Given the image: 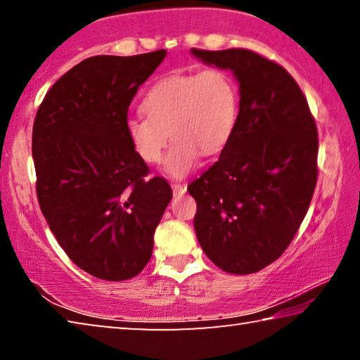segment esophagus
Instances as JSON below:
<instances>
[{"mask_svg":"<svg viewBox=\"0 0 360 360\" xmlns=\"http://www.w3.org/2000/svg\"><path fill=\"white\" fill-rule=\"evenodd\" d=\"M172 188H173L174 195H182V193H186V191H187V187L184 184H178V182H173Z\"/></svg>","mask_w":360,"mask_h":360,"instance_id":"esophagus-1","label":"esophagus"}]
</instances>
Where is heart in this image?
<instances>
[{"mask_svg": "<svg viewBox=\"0 0 360 360\" xmlns=\"http://www.w3.org/2000/svg\"><path fill=\"white\" fill-rule=\"evenodd\" d=\"M143 109L146 114L125 122L131 148L144 162L157 163L172 135L163 172L182 179L197 168L203 152L216 154L230 141L238 122L240 89L221 68L173 75L152 85Z\"/></svg>", "mask_w": 360, "mask_h": 360, "instance_id": "1", "label": "heart"}]
</instances>
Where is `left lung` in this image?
<instances>
[{"label":"left lung","instance_id":"8db88e82","mask_svg":"<svg viewBox=\"0 0 360 360\" xmlns=\"http://www.w3.org/2000/svg\"><path fill=\"white\" fill-rule=\"evenodd\" d=\"M191 52L233 72L240 89L233 135L187 187L197 202L195 233L212 264L249 275L285 251L307 214L318 179V130L283 66L246 49Z\"/></svg>","mask_w":360,"mask_h":360}]
</instances>
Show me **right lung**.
<instances>
[{
    "label": "right lung",
    "mask_w": 360,
    "mask_h": 360,
    "mask_svg": "<svg viewBox=\"0 0 360 360\" xmlns=\"http://www.w3.org/2000/svg\"><path fill=\"white\" fill-rule=\"evenodd\" d=\"M167 51L98 56L71 68L42 100L33 125L36 192L58 245L95 278L125 281L148 265L172 202L125 133L139 85Z\"/></svg>",
    "instance_id": "1"
}]
</instances>
